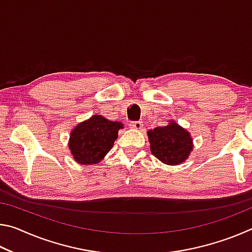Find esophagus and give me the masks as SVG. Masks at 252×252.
I'll list each match as a JSON object with an SVG mask.
<instances>
[{
  "mask_svg": "<svg viewBox=\"0 0 252 252\" xmlns=\"http://www.w3.org/2000/svg\"><path fill=\"white\" fill-rule=\"evenodd\" d=\"M130 127H132V129H134V130H141L143 127V125L141 121H135V122L130 123Z\"/></svg>",
  "mask_w": 252,
  "mask_h": 252,
  "instance_id": "1",
  "label": "esophagus"
}]
</instances>
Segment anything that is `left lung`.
Segmentation results:
<instances>
[{
  "label": "left lung",
  "instance_id": "obj_1",
  "mask_svg": "<svg viewBox=\"0 0 252 252\" xmlns=\"http://www.w3.org/2000/svg\"><path fill=\"white\" fill-rule=\"evenodd\" d=\"M147 134L151 153L164 164H181L193 150L190 132L172 120L167 126L149 130Z\"/></svg>",
  "mask_w": 252,
  "mask_h": 252
}]
</instances>
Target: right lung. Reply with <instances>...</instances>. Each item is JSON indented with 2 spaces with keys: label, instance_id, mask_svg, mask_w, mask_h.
<instances>
[{
  "label": "right lung",
  "instance_id": "right-lung-1",
  "mask_svg": "<svg viewBox=\"0 0 252 252\" xmlns=\"http://www.w3.org/2000/svg\"><path fill=\"white\" fill-rule=\"evenodd\" d=\"M123 129L119 121H110L100 114L76 125L71 130L69 149L73 160L81 165L97 164L104 159Z\"/></svg>",
  "mask_w": 252,
  "mask_h": 252
}]
</instances>
